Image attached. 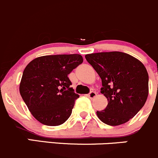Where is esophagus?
<instances>
[{
  "instance_id": "1",
  "label": "esophagus",
  "mask_w": 158,
  "mask_h": 158,
  "mask_svg": "<svg viewBox=\"0 0 158 158\" xmlns=\"http://www.w3.org/2000/svg\"><path fill=\"white\" fill-rule=\"evenodd\" d=\"M96 96V92H91L88 95V97L90 98H93Z\"/></svg>"
}]
</instances>
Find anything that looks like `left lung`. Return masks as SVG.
<instances>
[{"label": "left lung", "instance_id": "8db88e82", "mask_svg": "<svg viewBox=\"0 0 158 158\" xmlns=\"http://www.w3.org/2000/svg\"><path fill=\"white\" fill-rule=\"evenodd\" d=\"M102 79L101 93L108 106L97 111L98 118L106 125L126 123L145 104L148 95V73L138 59L122 52H102L85 55Z\"/></svg>", "mask_w": 158, "mask_h": 158}]
</instances>
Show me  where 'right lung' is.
I'll return each instance as SVG.
<instances>
[{"label":"right lung","mask_w":158,"mask_h":158,"mask_svg":"<svg viewBox=\"0 0 158 158\" xmlns=\"http://www.w3.org/2000/svg\"><path fill=\"white\" fill-rule=\"evenodd\" d=\"M83 62L79 54L37 57L28 63L20 93L32 115L43 125L58 126L71 115L79 97L70 87L68 75Z\"/></svg>","instance_id":"add662e5"}]
</instances>
